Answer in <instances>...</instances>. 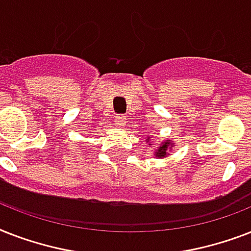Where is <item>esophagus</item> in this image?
<instances>
[{"label":"esophagus","mask_w":251,"mask_h":251,"mask_svg":"<svg viewBox=\"0 0 251 251\" xmlns=\"http://www.w3.org/2000/svg\"><path fill=\"white\" fill-rule=\"evenodd\" d=\"M114 124H116V126H118V127H124V126L126 125V118L124 117V116H116V117H114Z\"/></svg>","instance_id":"esophagus-1"}]
</instances>
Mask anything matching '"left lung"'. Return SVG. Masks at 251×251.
Returning a JSON list of instances; mask_svg holds the SVG:
<instances>
[{
	"label": "left lung",
	"instance_id": "1",
	"mask_svg": "<svg viewBox=\"0 0 251 251\" xmlns=\"http://www.w3.org/2000/svg\"><path fill=\"white\" fill-rule=\"evenodd\" d=\"M147 143H149L150 147L152 146V142L150 141V137L147 138ZM173 147H175V143L172 141H169V139L161 141L160 146L153 150V156L159 157V159H165V157L169 155V152L173 151Z\"/></svg>",
	"mask_w": 251,
	"mask_h": 251
}]
</instances>
